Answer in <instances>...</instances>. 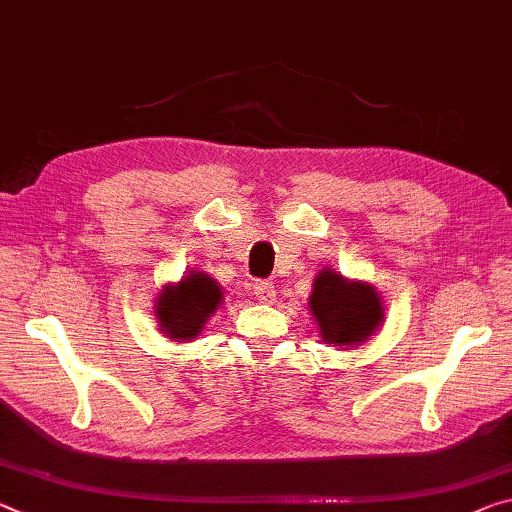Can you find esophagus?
I'll return each instance as SVG.
<instances>
[{
  "instance_id": "obj_1",
  "label": "esophagus",
  "mask_w": 512,
  "mask_h": 512,
  "mask_svg": "<svg viewBox=\"0 0 512 512\" xmlns=\"http://www.w3.org/2000/svg\"><path fill=\"white\" fill-rule=\"evenodd\" d=\"M253 291H255V298L262 300V303H271V300L275 298V287L273 282H266V280H257L253 285Z\"/></svg>"
}]
</instances>
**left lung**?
Listing matches in <instances>:
<instances>
[{
    "instance_id": "8db88e82",
    "label": "left lung",
    "mask_w": 512,
    "mask_h": 512,
    "mask_svg": "<svg viewBox=\"0 0 512 512\" xmlns=\"http://www.w3.org/2000/svg\"><path fill=\"white\" fill-rule=\"evenodd\" d=\"M310 310L323 342L335 346H360L383 323L385 307L378 291L367 282L346 280L342 273L323 269L316 275Z\"/></svg>"
}]
</instances>
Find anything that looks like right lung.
I'll return each mask as SVG.
<instances>
[{
  "instance_id": "obj_1",
  "label": "right lung",
  "mask_w": 512,
  "mask_h": 512,
  "mask_svg": "<svg viewBox=\"0 0 512 512\" xmlns=\"http://www.w3.org/2000/svg\"><path fill=\"white\" fill-rule=\"evenodd\" d=\"M221 300L223 291L214 278L202 271H191L177 285L161 289L154 316L159 321V330L173 342H191L205 328Z\"/></svg>"
}]
</instances>
